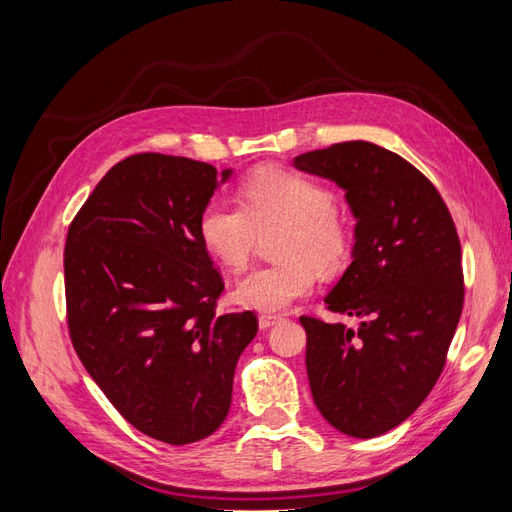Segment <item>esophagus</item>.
I'll use <instances>...</instances> for the list:
<instances>
[{"mask_svg":"<svg viewBox=\"0 0 512 512\" xmlns=\"http://www.w3.org/2000/svg\"><path fill=\"white\" fill-rule=\"evenodd\" d=\"M280 320H282L280 314H260V316H258L260 329H269V327H273V324H277Z\"/></svg>","mask_w":512,"mask_h":512,"instance_id":"esophagus-1","label":"esophagus"}]
</instances>
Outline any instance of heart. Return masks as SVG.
Here are the masks:
<instances>
[{"mask_svg":"<svg viewBox=\"0 0 512 512\" xmlns=\"http://www.w3.org/2000/svg\"><path fill=\"white\" fill-rule=\"evenodd\" d=\"M237 198L241 209L211 200L198 215V237L224 267L241 271L258 235L280 228L273 250L280 262L239 280V303L280 312L314 290L316 271L333 275L348 265L354 232L327 185L280 166H260L241 181Z\"/></svg>","mask_w":512,"mask_h":512,"instance_id":"obj_1","label":"heart"}]
</instances>
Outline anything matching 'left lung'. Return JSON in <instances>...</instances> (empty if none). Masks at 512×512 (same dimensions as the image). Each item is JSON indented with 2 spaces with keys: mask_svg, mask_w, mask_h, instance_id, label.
Segmentation results:
<instances>
[{
  "mask_svg": "<svg viewBox=\"0 0 512 512\" xmlns=\"http://www.w3.org/2000/svg\"><path fill=\"white\" fill-rule=\"evenodd\" d=\"M294 166L346 190L352 262L327 294L352 331L301 316L316 408L346 436L376 438L438 382L463 309L461 243L440 192L408 160L367 141L301 153Z\"/></svg>",
  "mask_w": 512,
  "mask_h": 512,
  "instance_id": "left-lung-1",
  "label": "left lung"
}]
</instances>
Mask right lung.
Here are the masks:
<instances>
[{"instance_id":"1","label":"right lung","mask_w":512,"mask_h":512,"mask_svg":"<svg viewBox=\"0 0 512 512\" xmlns=\"http://www.w3.org/2000/svg\"><path fill=\"white\" fill-rule=\"evenodd\" d=\"M230 173L136 153L100 179L66 237L76 354L132 427L175 446L224 423L258 331L254 312H215L224 280L198 237V215Z\"/></svg>"}]
</instances>
